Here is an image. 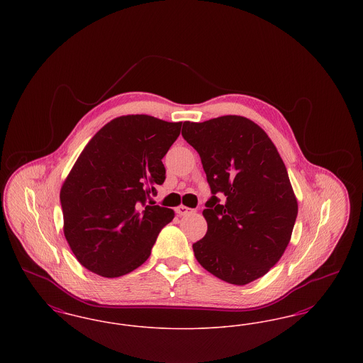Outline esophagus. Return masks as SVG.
Returning <instances> with one entry per match:
<instances>
[{
    "label": "esophagus",
    "mask_w": 363,
    "mask_h": 363,
    "mask_svg": "<svg viewBox=\"0 0 363 363\" xmlns=\"http://www.w3.org/2000/svg\"><path fill=\"white\" fill-rule=\"evenodd\" d=\"M193 212H194V209L185 207V206H179V207L177 208V213L179 216H185V215H189V213H193Z\"/></svg>",
    "instance_id": "1"
}]
</instances>
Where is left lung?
<instances>
[{"label":"left lung","mask_w":363,"mask_h":363,"mask_svg":"<svg viewBox=\"0 0 363 363\" xmlns=\"http://www.w3.org/2000/svg\"><path fill=\"white\" fill-rule=\"evenodd\" d=\"M182 136L201 157L212 193L203 211L207 234L193 243L196 259L231 284L264 277L283 256L298 215L275 144L241 116L185 121Z\"/></svg>","instance_id":"left-lung-1"}]
</instances>
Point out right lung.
<instances>
[{"mask_svg":"<svg viewBox=\"0 0 363 363\" xmlns=\"http://www.w3.org/2000/svg\"><path fill=\"white\" fill-rule=\"evenodd\" d=\"M181 125L145 114L122 116L106 123L77 157L60 200L65 238L88 271L122 277L150 257L174 211L147 199L164 182L162 159Z\"/></svg>","mask_w":363,"mask_h":363,"instance_id":"add662e5","label":"right lung"}]
</instances>
